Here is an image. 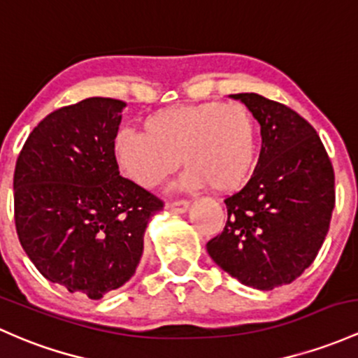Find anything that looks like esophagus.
Masks as SVG:
<instances>
[{
    "instance_id": "esophagus-1",
    "label": "esophagus",
    "mask_w": 358,
    "mask_h": 358,
    "mask_svg": "<svg viewBox=\"0 0 358 358\" xmlns=\"http://www.w3.org/2000/svg\"><path fill=\"white\" fill-rule=\"evenodd\" d=\"M189 205L191 203L187 199H178V201L169 203L167 208L171 211H176V213H184V211H187V208H189Z\"/></svg>"
}]
</instances>
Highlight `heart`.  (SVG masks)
<instances>
[{
  "mask_svg": "<svg viewBox=\"0 0 358 358\" xmlns=\"http://www.w3.org/2000/svg\"><path fill=\"white\" fill-rule=\"evenodd\" d=\"M257 122L242 102L180 103L150 114L143 133L122 129L114 159L122 174L141 187H157L180 162L184 189L211 186L232 193L248 182L257 155Z\"/></svg>",
  "mask_w": 358,
  "mask_h": 358,
  "instance_id": "heart-1",
  "label": "heart"
}]
</instances>
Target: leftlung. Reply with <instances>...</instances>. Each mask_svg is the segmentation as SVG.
Listing matches in <instances>:
<instances>
[{"label":"left lung","instance_id":"8db88e82","mask_svg":"<svg viewBox=\"0 0 358 358\" xmlns=\"http://www.w3.org/2000/svg\"><path fill=\"white\" fill-rule=\"evenodd\" d=\"M261 126L257 165L225 199L224 232L208 241L211 259L257 290L302 275L316 259L334 208V172L316 129L283 103L257 94L230 95Z\"/></svg>","mask_w":358,"mask_h":358}]
</instances>
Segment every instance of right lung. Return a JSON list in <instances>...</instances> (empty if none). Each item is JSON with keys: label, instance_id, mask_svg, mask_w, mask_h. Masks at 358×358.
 Segmentation results:
<instances>
[{"label": "right lung", "instance_id": "1", "mask_svg": "<svg viewBox=\"0 0 358 358\" xmlns=\"http://www.w3.org/2000/svg\"><path fill=\"white\" fill-rule=\"evenodd\" d=\"M124 107L90 97L51 113L29 134L13 176L27 256L49 282L94 301L134 275L150 217L164 206L119 176L114 138Z\"/></svg>", "mask_w": 358, "mask_h": 358}]
</instances>
